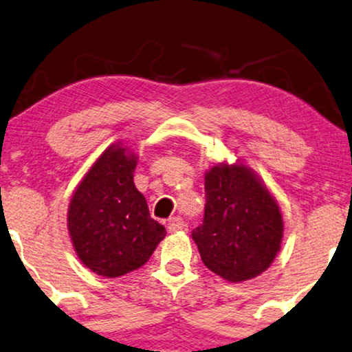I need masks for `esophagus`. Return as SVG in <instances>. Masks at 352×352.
<instances>
[{"mask_svg": "<svg viewBox=\"0 0 352 352\" xmlns=\"http://www.w3.org/2000/svg\"><path fill=\"white\" fill-rule=\"evenodd\" d=\"M167 228H168V232H170V233H175V232L184 230V228H185L184 219H182V217H172L170 220H168Z\"/></svg>", "mask_w": 352, "mask_h": 352, "instance_id": "esophagus-1", "label": "esophagus"}]
</instances>
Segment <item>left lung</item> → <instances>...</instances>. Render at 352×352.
<instances>
[{
  "mask_svg": "<svg viewBox=\"0 0 352 352\" xmlns=\"http://www.w3.org/2000/svg\"><path fill=\"white\" fill-rule=\"evenodd\" d=\"M206 208L191 232L204 265L230 283H241L269 269L280 251L283 217L251 167L219 162L204 175Z\"/></svg>",
  "mask_w": 352,
  "mask_h": 352,
  "instance_id": "left-lung-1",
  "label": "left lung"
}]
</instances>
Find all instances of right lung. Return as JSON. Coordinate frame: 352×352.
I'll list each match as a JSON object with an SVG mask.
<instances>
[{"instance_id": "right-lung-1", "label": "right lung", "mask_w": 352, "mask_h": 352, "mask_svg": "<svg viewBox=\"0 0 352 352\" xmlns=\"http://www.w3.org/2000/svg\"><path fill=\"white\" fill-rule=\"evenodd\" d=\"M138 156L117 142L107 146L75 188L67 209L70 241L82 264L116 278L146 264L166 228L151 219L133 184Z\"/></svg>"}]
</instances>
